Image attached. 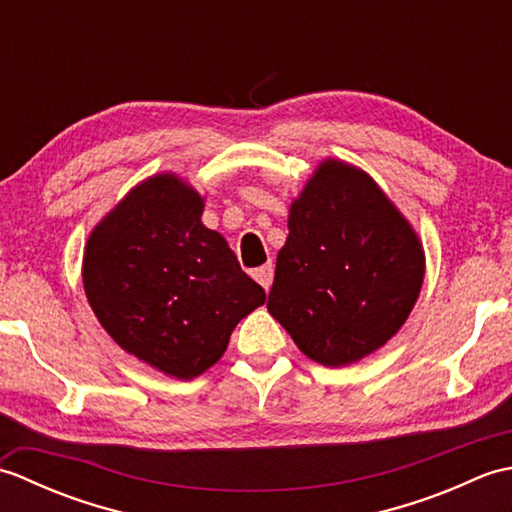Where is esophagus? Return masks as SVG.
I'll use <instances>...</instances> for the list:
<instances>
[{
    "mask_svg": "<svg viewBox=\"0 0 512 512\" xmlns=\"http://www.w3.org/2000/svg\"><path fill=\"white\" fill-rule=\"evenodd\" d=\"M253 277H255V281L257 284H262V288L268 292L270 290V286H273V277H275V268H273V264H264V266H259L255 273H253Z\"/></svg>",
    "mask_w": 512,
    "mask_h": 512,
    "instance_id": "1",
    "label": "esophagus"
}]
</instances>
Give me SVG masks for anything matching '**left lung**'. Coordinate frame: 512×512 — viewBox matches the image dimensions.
<instances>
[{
    "instance_id": "8db88e82",
    "label": "left lung",
    "mask_w": 512,
    "mask_h": 512,
    "mask_svg": "<svg viewBox=\"0 0 512 512\" xmlns=\"http://www.w3.org/2000/svg\"><path fill=\"white\" fill-rule=\"evenodd\" d=\"M268 312L299 350L343 367L380 350L420 297L416 228L367 171L321 160L290 204Z\"/></svg>"
}]
</instances>
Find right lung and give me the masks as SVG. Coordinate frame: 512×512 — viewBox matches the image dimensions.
<instances>
[{
    "label": "right lung",
    "mask_w": 512,
    "mask_h": 512,
    "mask_svg": "<svg viewBox=\"0 0 512 512\" xmlns=\"http://www.w3.org/2000/svg\"><path fill=\"white\" fill-rule=\"evenodd\" d=\"M202 211V195L162 171L138 182L83 250V290L103 330L178 380L220 361L235 325L266 301Z\"/></svg>",
    "instance_id": "1"
}]
</instances>
